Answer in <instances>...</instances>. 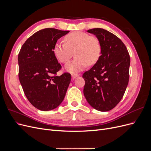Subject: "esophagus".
I'll list each match as a JSON object with an SVG mask.
<instances>
[{"mask_svg": "<svg viewBox=\"0 0 151 151\" xmlns=\"http://www.w3.org/2000/svg\"><path fill=\"white\" fill-rule=\"evenodd\" d=\"M79 76H80V74H77V73H74V74H72V75H71V76H72V78L73 79H76V77H79Z\"/></svg>", "mask_w": 151, "mask_h": 151, "instance_id": "obj_1", "label": "esophagus"}]
</instances>
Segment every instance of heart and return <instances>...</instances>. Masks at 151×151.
<instances>
[{
	"label": "heart",
	"instance_id": "1",
	"mask_svg": "<svg viewBox=\"0 0 151 151\" xmlns=\"http://www.w3.org/2000/svg\"><path fill=\"white\" fill-rule=\"evenodd\" d=\"M64 42L58 41L54 45L53 52L57 60L67 63L74 55L76 58L65 66L66 71L74 74L89 65L94 64L101 53V44L98 38L82 31L68 34Z\"/></svg>",
	"mask_w": 151,
	"mask_h": 151
}]
</instances>
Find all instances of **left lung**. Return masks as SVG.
I'll use <instances>...</instances> for the list:
<instances>
[{"label": "left lung", "instance_id": "left-lung-1", "mask_svg": "<svg viewBox=\"0 0 151 151\" xmlns=\"http://www.w3.org/2000/svg\"><path fill=\"white\" fill-rule=\"evenodd\" d=\"M101 44L99 60L83 77L85 80L84 94L94 109L108 111L120 101L129 81L130 58L122 40L102 28L88 30Z\"/></svg>", "mask_w": 151, "mask_h": 151}]
</instances>
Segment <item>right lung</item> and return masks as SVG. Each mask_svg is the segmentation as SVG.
Returning <instances> with one entry per match:
<instances>
[{"label": "right lung", "mask_w": 151, "mask_h": 151, "mask_svg": "<svg viewBox=\"0 0 151 151\" xmlns=\"http://www.w3.org/2000/svg\"><path fill=\"white\" fill-rule=\"evenodd\" d=\"M69 31L45 28L22 45L18 55L19 79L27 99L42 111L52 110L63 101L71 76H57L62 68L53 52L54 45Z\"/></svg>", "instance_id": "obj_1"}]
</instances>
